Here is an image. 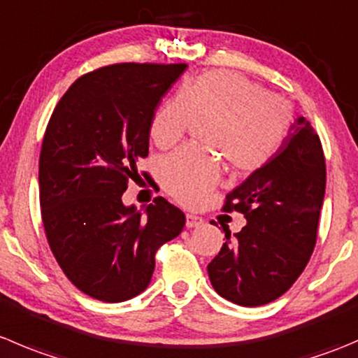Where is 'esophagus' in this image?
Segmentation results:
<instances>
[{"mask_svg":"<svg viewBox=\"0 0 358 358\" xmlns=\"http://www.w3.org/2000/svg\"><path fill=\"white\" fill-rule=\"evenodd\" d=\"M203 224V218L197 217V215H192V213H187L185 215V225L189 229L192 227H199V225Z\"/></svg>","mask_w":358,"mask_h":358,"instance_id":"obj_1","label":"esophagus"}]
</instances>
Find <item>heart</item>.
I'll use <instances>...</instances> for the list:
<instances>
[{
    "label": "heart",
    "mask_w": 358,
    "mask_h": 358,
    "mask_svg": "<svg viewBox=\"0 0 358 358\" xmlns=\"http://www.w3.org/2000/svg\"><path fill=\"white\" fill-rule=\"evenodd\" d=\"M194 120H211L208 148L218 152L234 175H252L280 152L292 126V108L259 83L218 69L183 83L155 112L152 141L159 148L173 147ZM215 152L185 147L162 157L157 168L162 189L187 206L203 203L220 180Z\"/></svg>",
    "instance_id": "1"
}]
</instances>
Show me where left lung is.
I'll use <instances>...</instances> for the list:
<instances>
[{
    "label": "left lung",
    "mask_w": 358,
    "mask_h": 358,
    "mask_svg": "<svg viewBox=\"0 0 358 358\" xmlns=\"http://www.w3.org/2000/svg\"><path fill=\"white\" fill-rule=\"evenodd\" d=\"M325 194V157L304 117L294 122L266 168L225 196L224 211L245 215L246 225L208 264L218 296L239 306L278 299L304 271L315 250Z\"/></svg>",
    "instance_id": "left-lung-1"
}]
</instances>
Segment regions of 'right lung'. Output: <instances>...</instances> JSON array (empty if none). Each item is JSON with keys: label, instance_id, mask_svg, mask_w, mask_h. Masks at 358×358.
Masks as SVG:
<instances>
[{"label": "right lung", "instance_id": "1", "mask_svg": "<svg viewBox=\"0 0 358 358\" xmlns=\"http://www.w3.org/2000/svg\"><path fill=\"white\" fill-rule=\"evenodd\" d=\"M185 68L122 62L94 69L73 82L48 120L38 175L45 234L69 282L98 301L143 292L155 252L185 225L183 211L161 196L145 215L122 203L148 155L155 108Z\"/></svg>", "mask_w": 358, "mask_h": 358}]
</instances>
